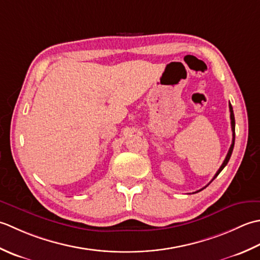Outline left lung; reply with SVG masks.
<instances>
[{
    "instance_id": "obj_1",
    "label": "left lung",
    "mask_w": 260,
    "mask_h": 260,
    "mask_svg": "<svg viewBox=\"0 0 260 260\" xmlns=\"http://www.w3.org/2000/svg\"><path fill=\"white\" fill-rule=\"evenodd\" d=\"M229 109H230V119H231V129H232V144H231V146H230V149H229V151H228V153H226V157H225V159H224V161L222 162V165H221V167L219 168V171L216 172V174L214 175V177L212 178V181H213V179H215V177L218 176V175L221 173V171L222 169H223L225 166H226V164H228V161H229V159H230V157H231V153H232V150H234V147H235V136H236V132H235V126H236V122H235V114H234V110H232V105L230 104V102H229ZM211 181V182H212ZM210 182V183H211ZM209 183V184H210ZM208 184V185H209ZM208 185H206V186H208ZM205 186V187H206ZM204 188V187H203ZM203 188H201L200 190H202ZM200 190H198V192H200ZM198 192H195V193H198Z\"/></svg>"
}]
</instances>
